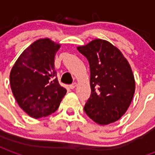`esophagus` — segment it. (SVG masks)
Listing matches in <instances>:
<instances>
[{
  "instance_id": "34e87169",
  "label": "esophagus",
  "mask_w": 155,
  "mask_h": 155,
  "mask_svg": "<svg viewBox=\"0 0 155 155\" xmlns=\"http://www.w3.org/2000/svg\"><path fill=\"white\" fill-rule=\"evenodd\" d=\"M76 86H77V84H76V83H74V84H72L70 85V88H71V90H73V89H74Z\"/></svg>"
}]
</instances>
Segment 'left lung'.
<instances>
[{"mask_svg":"<svg viewBox=\"0 0 155 155\" xmlns=\"http://www.w3.org/2000/svg\"><path fill=\"white\" fill-rule=\"evenodd\" d=\"M87 58L91 71V97L85 113L95 123L105 125L120 120L130 107L135 81L129 61L110 42L94 39L77 46Z\"/></svg>","mask_w":155,"mask_h":155,"instance_id":"8db88e82","label":"left lung"}]
</instances>
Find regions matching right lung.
Segmentation results:
<instances>
[{
	"label": "right lung",
	"instance_id": "add662e5",
	"mask_svg": "<svg viewBox=\"0 0 155 155\" xmlns=\"http://www.w3.org/2000/svg\"><path fill=\"white\" fill-rule=\"evenodd\" d=\"M61 45L49 38L34 41L22 52L10 73L11 88L19 106L32 118L54 113L66 90L60 85L54 56Z\"/></svg>",
	"mask_w": 155,
	"mask_h": 155
}]
</instances>
